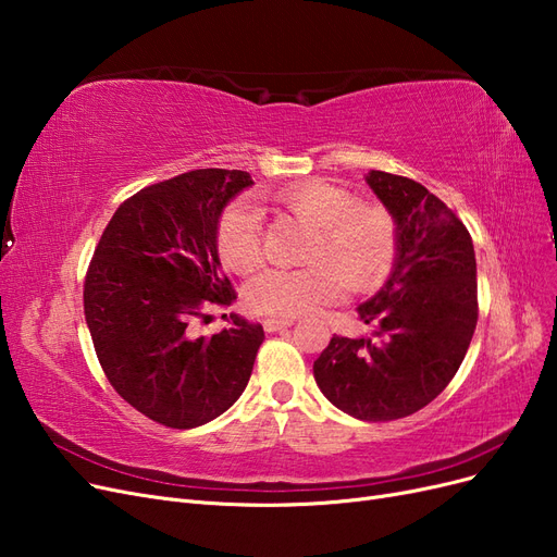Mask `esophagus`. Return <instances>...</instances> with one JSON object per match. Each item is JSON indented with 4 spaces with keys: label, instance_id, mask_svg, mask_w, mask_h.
<instances>
[{
    "label": "esophagus",
    "instance_id": "1",
    "mask_svg": "<svg viewBox=\"0 0 557 557\" xmlns=\"http://www.w3.org/2000/svg\"><path fill=\"white\" fill-rule=\"evenodd\" d=\"M295 323L293 318H267L264 323H262V327L267 330V332H281V330H285V327H290Z\"/></svg>",
    "mask_w": 557,
    "mask_h": 557
}]
</instances>
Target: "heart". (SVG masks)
Wrapping results in <instances>:
<instances>
[{
    "instance_id": "1",
    "label": "heart",
    "mask_w": 557,
    "mask_h": 557,
    "mask_svg": "<svg viewBox=\"0 0 557 557\" xmlns=\"http://www.w3.org/2000/svg\"><path fill=\"white\" fill-rule=\"evenodd\" d=\"M276 201L315 225L309 267L269 269L248 285V307L267 318H295L342 297L346 285L376 290L393 274L399 227L391 209L358 201L350 190L327 181H299L276 193ZM215 248L237 274L262 262V215L246 201L230 205L215 225Z\"/></svg>"
}]
</instances>
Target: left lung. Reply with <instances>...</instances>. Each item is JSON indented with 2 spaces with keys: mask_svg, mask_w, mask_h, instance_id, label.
Masks as SVG:
<instances>
[{
  "mask_svg": "<svg viewBox=\"0 0 557 557\" xmlns=\"http://www.w3.org/2000/svg\"><path fill=\"white\" fill-rule=\"evenodd\" d=\"M367 183L399 227L393 276L358 307L376 339L334 334L313 376L336 409L387 423L428 407L460 369L479 320L476 258L460 218L423 185L376 170Z\"/></svg>",
  "mask_w": 557,
  "mask_h": 557,
  "instance_id": "obj_1",
  "label": "left lung"
}]
</instances>
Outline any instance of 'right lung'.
<instances>
[{"label":"right lung","instance_id":"right-lung-1","mask_svg":"<svg viewBox=\"0 0 557 557\" xmlns=\"http://www.w3.org/2000/svg\"><path fill=\"white\" fill-rule=\"evenodd\" d=\"M250 176L195 170L127 197L102 232L83 283V311L113 391L172 430L227 411L250 379L262 325L232 315L211 339L195 334L237 293L221 274L215 225Z\"/></svg>","mask_w":557,"mask_h":557}]
</instances>
